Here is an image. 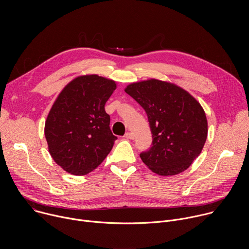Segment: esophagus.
I'll list each match as a JSON object with an SVG mask.
<instances>
[{"mask_svg": "<svg viewBox=\"0 0 249 249\" xmlns=\"http://www.w3.org/2000/svg\"><path fill=\"white\" fill-rule=\"evenodd\" d=\"M124 137H125L126 139H131V140H133V139H134V134L131 133V132H127V133L124 135Z\"/></svg>", "mask_w": 249, "mask_h": 249, "instance_id": "1", "label": "esophagus"}]
</instances>
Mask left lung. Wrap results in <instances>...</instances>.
<instances>
[{"label":"left lung","instance_id":"obj_1","mask_svg":"<svg viewBox=\"0 0 249 249\" xmlns=\"http://www.w3.org/2000/svg\"><path fill=\"white\" fill-rule=\"evenodd\" d=\"M125 92L148 116L153 142L140 154L143 162L163 176L187 169L207 139V118L200 103L181 88L158 80L131 84Z\"/></svg>","mask_w":249,"mask_h":249}]
</instances>
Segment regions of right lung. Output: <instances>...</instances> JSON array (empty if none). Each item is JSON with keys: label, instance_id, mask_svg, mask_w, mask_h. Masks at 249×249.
<instances>
[{"label": "right lung", "instance_id": "obj_1", "mask_svg": "<svg viewBox=\"0 0 249 249\" xmlns=\"http://www.w3.org/2000/svg\"><path fill=\"white\" fill-rule=\"evenodd\" d=\"M115 89L111 80L82 76L68 84L54 102L44 133L51 157L67 172L88 174L110 153L117 137L104 105Z\"/></svg>", "mask_w": 249, "mask_h": 249}]
</instances>
